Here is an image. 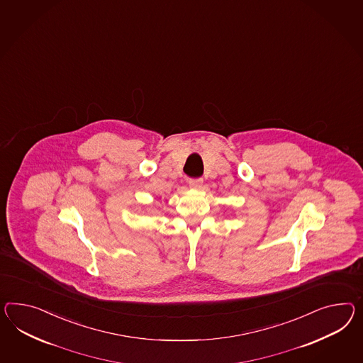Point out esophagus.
Wrapping results in <instances>:
<instances>
[{"instance_id": "34e87169", "label": "esophagus", "mask_w": 363, "mask_h": 363, "mask_svg": "<svg viewBox=\"0 0 363 363\" xmlns=\"http://www.w3.org/2000/svg\"><path fill=\"white\" fill-rule=\"evenodd\" d=\"M189 186L194 188V189H201L203 179H191L189 180Z\"/></svg>"}]
</instances>
